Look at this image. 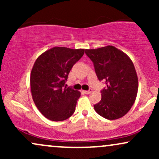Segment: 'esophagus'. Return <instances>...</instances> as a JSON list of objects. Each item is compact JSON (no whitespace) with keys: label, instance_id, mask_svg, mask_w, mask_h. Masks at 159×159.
Returning <instances> with one entry per match:
<instances>
[{"label":"esophagus","instance_id":"34e87169","mask_svg":"<svg viewBox=\"0 0 159 159\" xmlns=\"http://www.w3.org/2000/svg\"><path fill=\"white\" fill-rule=\"evenodd\" d=\"M92 90H91V89H90V90H83V92L85 94H90V93H92Z\"/></svg>","mask_w":159,"mask_h":159}]
</instances>
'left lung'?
<instances>
[{
	"label": "left lung",
	"instance_id": "1",
	"mask_svg": "<svg viewBox=\"0 0 159 159\" xmlns=\"http://www.w3.org/2000/svg\"><path fill=\"white\" fill-rule=\"evenodd\" d=\"M85 53L93 63L98 80L107 85L101 91V101L94 105L95 111L105 119H119L129 112L138 94V78L133 62L112 45L86 49Z\"/></svg>",
	"mask_w": 159,
	"mask_h": 159
}]
</instances>
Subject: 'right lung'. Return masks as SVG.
<instances>
[{
  "instance_id": "right-lung-1",
  "label": "right lung",
  "mask_w": 159,
  "mask_h": 159,
  "mask_svg": "<svg viewBox=\"0 0 159 159\" xmlns=\"http://www.w3.org/2000/svg\"><path fill=\"white\" fill-rule=\"evenodd\" d=\"M84 49L54 47L38 57L30 73L32 98L41 114L52 121H63L74 114L81 93L65 85L72 66Z\"/></svg>"
}]
</instances>
